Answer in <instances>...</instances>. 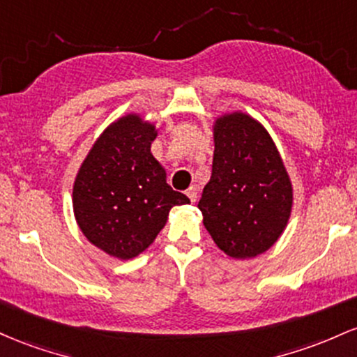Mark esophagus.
I'll list each match as a JSON object with an SVG mask.
<instances>
[{
	"mask_svg": "<svg viewBox=\"0 0 357 357\" xmlns=\"http://www.w3.org/2000/svg\"><path fill=\"white\" fill-rule=\"evenodd\" d=\"M185 194H187V197H189V199H190V202H192V204H194V202H195V200H197V189H195V187H194V185H192V187H189V189H187V192H185Z\"/></svg>",
	"mask_w": 357,
	"mask_h": 357,
	"instance_id": "obj_1",
	"label": "esophagus"
}]
</instances>
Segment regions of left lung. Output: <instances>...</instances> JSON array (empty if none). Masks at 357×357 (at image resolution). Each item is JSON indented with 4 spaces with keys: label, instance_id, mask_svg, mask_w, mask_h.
I'll return each mask as SVG.
<instances>
[{
    "label": "left lung",
    "instance_id": "left-lung-1",
    "mask_svg": "<svg viewBox=\"0 0 357 357\" xmlns=\"http://www.w3.org/2000/svg\"><path fill=\"white\" fill-rule=\"evenodd\" d=\"M212 175L199 209L204 226L227 256L265 253L285 231L294 189L273 139L259 121L236 111L214 121Z\"/></svg>",
    "mask_w": 357,
    "mask_h": 357
}]
</instances>
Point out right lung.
I'll list each match as a JSON object with an SVG mask.
<instances>
[{"instance_id":"1","label":"right lung","mask_w":357,"mask_h":357,"mask_svg":"<svg viewBox=\"0 0 357 357\" xmlns=\"http://www.w3.org/2000/svg\"><path fill=\"white\" fill-rule=\"evenodd\" d=\"M158 131L139 114L111 123L84 158L72 189L74 215L87 241L118 259L146 250L172 207L190 204L167 183L151 155Z\"/></svg>"}]
</instances>
